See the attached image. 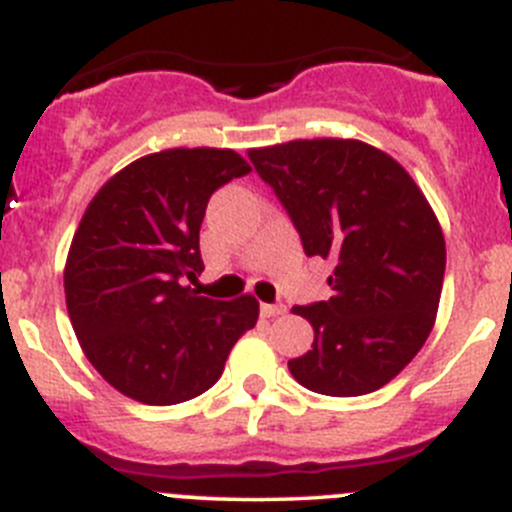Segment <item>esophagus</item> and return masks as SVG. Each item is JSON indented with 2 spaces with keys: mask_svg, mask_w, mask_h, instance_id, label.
I'll use <instances>...</instances> for the list:
<instances>
[{
  "mask_svg": "<svg viewBox=\"0 0 512 512\" xmlns=\"http://www.w3.org/2000/svg\"><path fill=\"white\" fill-rule=\"evenodd\" d=\"M260 312L265 317H280V315H285L287 307L285 305H262Z\"/></svg>",
  "mask_w": 512,
  "mask_h": 512,
  "instance_id": "1",
  "label": "esophagus"
}]
</instances>
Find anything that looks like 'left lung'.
<instances>
[{
	"mask_svg": "<svg viewBox=\"0 0 512 512\" xmlns=\"http://www.w3.org/2000/svg\"><path fill=\"white\" fill-rule=\"evenodd\" d=\"M257 175L290 212L307 255L330 260L332 297L292 307L312 350L287 362L302 388L332 398L380 390L420 352L438 315L445 237L398 160L360 140L252 147Z\"/></svg>",
	"mask_w": 512,
	"mask_h": 512,
	"instance_id": "left-lung-1",
	"label": "left lung"
}]
</instances>
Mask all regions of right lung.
<instances>
[{"label": "right lung", "instance_id": "right-lung-1", "mask_svg": "<svg viewBox=\"0 0 512 512\" xmlns=\"http://www.w3.org/2000/svg\"><path fill=\"white\" fill-rule=\"evenodd\" d=\"M252 167L235 150L172 147L109 177L84 210L64 265L74 335L117 393L177 405L220 380L252 330V295H197L200 227L210 195Z\"/></svg>", "mask_w": 512, "mask_h": 512}]
</instances>
